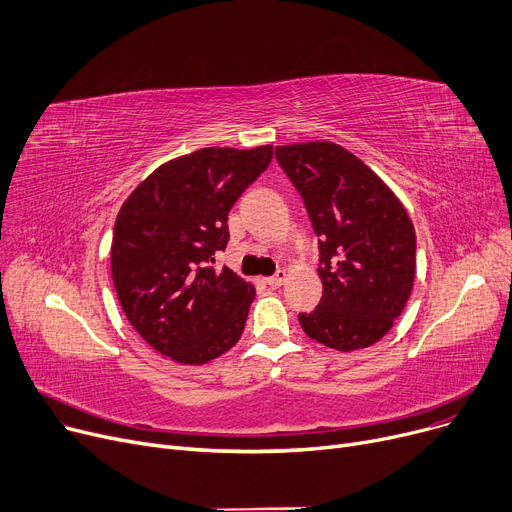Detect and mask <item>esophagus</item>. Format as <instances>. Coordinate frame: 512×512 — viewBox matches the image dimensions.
<instances>
[{
    "label": "esophagus",
    "instance_id": "obj_1",
    "mask_svg": "<svg viewBox=\"0 0 512 512\" xmlns=\"http://www.w3.org/2000/svg\"><path fill=\"white\" fill-rule=\"evenodd\" d=\"M284 282H286V272L284 270H280L278 274H274L270 278H265V284L272 286V288H280Z\"/></svg>",
    "mask_w": 512,
    "mask_h": 512
}]
</instances>
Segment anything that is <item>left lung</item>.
<instances>
[{"mask_svg": "<svg viewBox=\"0 0 512 512\" xmlns=\"http://www.w3.org/2000/svg\"><path fill=\"white\" fill-rule=\"evenodd\" d=\"M319 236L324 282L305 334L340 353L382 340L405 309L415 282V228L405 205L367 164L330 141L276 147Z\"/></svg>", "mask_w": 512, "mask_h": 512, "instance_id": "left-lung-1", "label": "left lung"}]
</instances>
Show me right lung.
<instances>
[{
    "label": "right lung",
    "instance_id": "1",
    "mask_svg": "<svg viewBox=\"0 0 512 512\" xmlns=\"http://www.w3.org/2000/svg\"><path fill=\"white\" fill-rule=\"evenodd\" d=\"M274 147H205L153 170L122 203L112 278L139 336L182 365L218 359L240 340L255 286L230 267L228 211L267 168Z\"/></svg>",
    "mask_w": 512,
    "mask_h": 512
}]
</instances>
